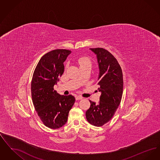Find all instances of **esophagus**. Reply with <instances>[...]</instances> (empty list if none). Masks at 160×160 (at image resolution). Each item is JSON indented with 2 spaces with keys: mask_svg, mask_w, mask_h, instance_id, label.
Listing matches in <instances>:
<instances>
[{
  "mask_svg": "<svg viewBox=\"0 0 160 160\" xmlns=\"http://www.w3.org/2000/svg\"><path fill=\"white\" fill-rule=\"evenodd\" d=\"M83 99V97H80V96H76V100H80V99Z\"/></svg>",
  "mask_w": 160,
  "mask_h": 160,
  "instance_id": "34e87169",
  "label": "esophagus"
}]
</instances>
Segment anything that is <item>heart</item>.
<instances>
[{"instance_id": "b5f03b06", "label": "heart", "mask_w": 160, "mask_h": 160, "mask_svg": "<svg viewBox=\"0 0 160 160\" xmlns=\"http://www.w3.org/2000/svg\"><path fill=\"white\" fill-rule=\"evenodd\" d=\"M78 65H80V68H82L84 67H91L92 63L91 61L87 58H81L78 60Z\"/></svg>"}]
</instances>
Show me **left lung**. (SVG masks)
I'll return each mask as SVG.
<instances>
[{
	"mask_svg": "<svg viewBox=\"0 0 160 160\" xmlns=\"http://www.w3.org/2000/svg\"><path fill=\"white\" fill-rule=\"evenodd\" d=\"M97 56L99 68L98 77L101 92L98 104L89 101L90 108L86 112L87 121L101 127L111 120L121 101L123 75L121 68L114 56L102 48H90Z\"/></svg>",
	"mask_w": 160,
	"mask_h": 160,
	"instance_id": "8db88e82",
	"label": "left lung"
}]
</instances>
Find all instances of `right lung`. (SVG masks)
I'll return each mask as SVG.
<instances>
[{"instance_id": "obj_1", "label": "right lung", "mask_w": 160, "mask_h": 160, "mask_svg": "<svg viewBox=\"0 0 160 160\" xmlns=\"http://www.w3.org/2000/svg\"><path fill=\"white\" fill-rule=\"evenodd\" d=\"M71 51L56 49L44 54L34 71L31 93L35 110L46 127L57 129L67 122L69 110L75 102L74 96L61 95L54 90L64 72L63 62Z\"/></svg>"}]
</instances>
